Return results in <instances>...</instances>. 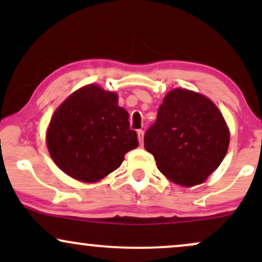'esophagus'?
<instances>
[{
	"label": "esophagus",
	"mask_w": 262,
	"mask_h": 262,
	"mask_svg": "<svg viewBox=\"0 0 262 262\" xmlns=\"http://www.w3.org/2000/svg\"><path fill=\"white\" fill-rule=\"evenodd\" d=\"M138 139H139V143L143 144V139H144V130H138Z\"/></svg>",
	"instance_id": "1"
}]
</instances>
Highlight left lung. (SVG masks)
Masks as SVG:
<instances>
[{
    "mask_svg": "<svg viewBox=\"0 0 262 262\" xmlns=\"http://www.w3.org/2000/svg\"><path fill=\"white\" fill-rule=\"evenodd\" d=\"M230 134L218 107L206 96L175 89L165 96L144 146L158 169L177 185H200L223 161Z\"/></svg>",
    "mask_w": 262,
    "mask_h": 262,
    "instance_id": "left-lung-1",
    "label": "left lung"
}]
</instances>
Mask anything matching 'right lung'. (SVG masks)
Listing matches in <instances>:
<instances>
[{"mask_svg":"<svg viewBox=\"0 0 262 262\" xmlns=\"http://www.w3.org/2000/svg\"><path fill=\"white\" fill-rule=\"evenodd\" d=\"M128 118L114 92L97 85L81 87L53 114L47 130L50 156L73 179L100 181L118 169L124 155L139 145Z\"/></svg>","mask_w":262,"mask_h":262,"instance_id":"1","label":"right lung"}]
</instances>
